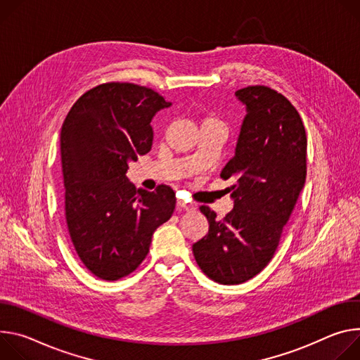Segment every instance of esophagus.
<instances>
[{"mask_svg":"<svg viewBox=\"0 0 360 360\" xmlns=\"http://www.w3.org/2000/svg\"><path fill=\"white\" fill-rule=\"evenodd\" d=\"M177 209H181V210H193L194 209V206L191 205V203H186V202H183V200H177Z\"/></svg>","mask_w":360,"mask_h":360,"instance_id":"1","label":"esophagus"}]
</instances>
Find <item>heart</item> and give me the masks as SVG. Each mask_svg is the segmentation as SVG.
<instances>
[{"label": "heart", "instance_id": "1", "mask_svg": "<svg viewBox=\"0 0 360 360\" xmlns=\"http://www.w3.org/2000/svg\"><path fill=\"white\" fill-rule=\"evenodd\" d=\"M209 123H220V122H219L217 117H214V115H207V117H205V120H203V124H209Z\"/></svg>", "mask_w": 360, "mask_h": 360}]
</instances>
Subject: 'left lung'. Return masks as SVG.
Returning a JSON list of instances; mask_svg holds the SVG:
<instances>
[{
    "label": "left lung",
    "mask_w": 360,
    "mask_h": 360,
    "mask_svg": "<svg viewBox=\"0 0 360 360\" xmlns=\"http://www.w3.org/2000/svg\"><path fill=\"white\" fill-rule=\"evenodd\" d=\"M246 105L234 155L220 177L231 180L234 206L223 220L207 206L209 233L193 245L206 276L221 285H240L271 260L306 181L307 139L292 103L264 86L237 90Z\"/></svg>",
    "instance_id": "obj_1"
}]
</instances>
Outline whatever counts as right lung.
<instances>
[{"instance_id":"1","label":"right lung","mask_w":360,"mask_h":360,"mask_svg":"<svg viewBox=\"0 0 360 360\" xmlns=\"http://www.w3.org/2000/svg\"><path fill=\"white\" fill-rule=\"evenodd\" d=\"M170 105L151 89L107 83L79 97L63 123L68 233L79 260L103 281L134 271L174 212L172 187L137 190L126 176L129 163L151 150L153 117Z\"/></svg>"}]
</instances>
